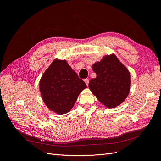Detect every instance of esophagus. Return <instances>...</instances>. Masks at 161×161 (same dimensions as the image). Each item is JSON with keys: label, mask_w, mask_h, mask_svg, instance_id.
Wrapping results in <instances>:
<instances>
[{"label": "esophagus", "mask_w": 161, "mask_h": 161, "mask_svg": "<svg viewBox=\"0 0 161 161\" xmlns=\"http://www.w3.org/2000/svg\"><path fill=\"white\" fill-rule=\"evenodd\" d=\"M84 81H85V82L86 83V85L88 86L89 85V79H85L84 80Z\"/></svg>", "instance_id": "34e87169"}]
</instances>
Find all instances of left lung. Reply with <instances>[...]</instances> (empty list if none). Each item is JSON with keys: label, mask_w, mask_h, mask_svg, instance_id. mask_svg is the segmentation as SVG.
Wrapping results in <instances>:
<instances>
[{"label": "left lung", "mask_w": 161, "mask_h": 161, "mask_svg": "<svg viewBox=\"0 0 161 161\" xmlns=\"http://www.w3.org/2000/svg\"><path fill=\"white\" fill-rule=\"evenodd\" d=\"M92 69L97 75L89 83L92 93L108 108L122 103L131 88V75L127 68L111 53L94 63Z\"/></svg>", "instance_id": "obj_1"}]
</instances>
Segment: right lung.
<instances>
[{"label":"right lung","instance_id":"1","mask_svg":"<svg viewBox=\"0 0 161 161\" xmlns=\"http://www.w3.org/2000/svg\"><path fill=\"white\" fill-rule=\"evenodd\" d=\"M86 88L66 60L54 59L39 82L42 99L47 108L58 115L69 112L79 94Z\"/></svg>","mask_w":161,"mask_h":161}]
</instances>
